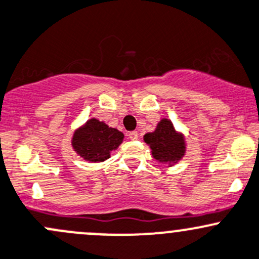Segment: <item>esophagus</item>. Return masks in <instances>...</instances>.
Wrapping results in <instances>:
<instances>
[{
    "mask_svg": "<svg viewBox=\"0 0 259 259\" xmlns=\"http://www.w3.org/2000/svg\"><path fill=\"white\" fill-rule=\"evenodd\" d=\"M128 138H130V140H133V141L137 140V138H138V132H137V131H132V132H130L128 133Z\"/></svg>",
    "mask_w": 259,
    "mask_h": 259,
    "instance_id": "1",
    "label": "esophagus"
}]
</instances>
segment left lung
<instances>
[{"label": "left lung", "instance_id": "left-lung-1", "mask_svg": "<svg viewBox=\"0 0 259 259\" xmlns=\"http://www.w3.org/2000/svg\"><path fill=\"white\" fill-rule=\"evenodd\" d=\"M143 140L151 147L153 158L162 163H176L185 156V138L166 118L157 124L154 132L145 135Z\"/></svg>", "mask_w": 259, "mask_h": 259}]
</instances>
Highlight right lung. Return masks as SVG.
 Instances as JSON below:
<instances>
[{"label":"right lung","mask_w":259,"mask_h":259,"mask_svg":"<svg viewBox=\"0 0 259 259\" xmlns=\"http://www.w3.org/2000/svg\"><path fill=\"white\" fill-rule=\"evenodd\" d=\"M123 133L92 118L73 133L72 147L89 162H103L123 141Z\"/></svg>","instance_id":"right-lung-1"}]
</instances>
